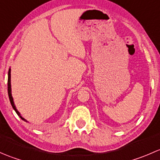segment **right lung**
Segmentation results:
<instances>
[{
	"label": "right lung",
	"mask_w": 160,
	"mask_h": 160,
	"mask_svg": "<svg viewBox=\"0 0 160 160\" xmlns=\"http://www.w3.org/2000/svg\"><path fill=\"white\" fill-rule=\"evenodd\" d=\"M8 96H9V99H10V101H11V105H12L13 108H14V110L16 111V113H17L18 115H20V114H19V112L18 111L17 109H16L15 108V105H14V101H13V98L12 96H11V70H9L8 71ZM21 117V116H20ZM22 118V117H21ZM23 120H25L24 118H22Z\"/></svg>",
	"instance_id": "1"
}]
</instances>
